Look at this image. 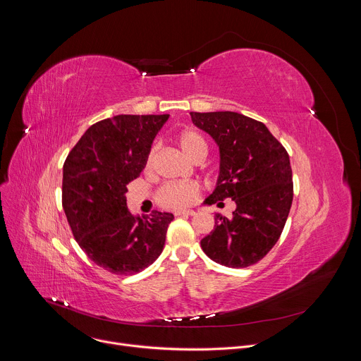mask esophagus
<instances>
[{"instance_id":"esophagus-1","label":"esophagus","mask_w":361,"mask_h":361,"mask_svg":"<svg viewBox=\"0 0 361 361\" xmlns=\"http://www.w3.org/2000/svg\"><path fill=\"white\" fill-rule=\"evenodd\" d=\"M195 212L194 210H180V212H176V216H194Z\"/></svg>"}]
</instances>
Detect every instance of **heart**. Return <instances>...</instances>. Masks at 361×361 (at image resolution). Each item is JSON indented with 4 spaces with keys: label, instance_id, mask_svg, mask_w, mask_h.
<instances>
[{
    "label": "heart",
    "instance_id": "b5f03b06",
    "mask_svg": "<svg viewBox=\"0 0 361 361\" xmlns=\"http://www.w3.org/2000/svg\"><path fill=\"white\" fill-rule=\"evenodd\" d=\"M174 140L184 156L194 163L201 161L205 157V154H207V144H205L202 137L195 131H191V130L180 131ZM151 157H152V152L148 156V160H147L148 164L151 161ZM198 192H200V188L192 181L170 183L161 187L159 192V201L167 209L183 210L195 201V198L198 197Z\"/></svg>",
    "mask_w": 361,
    "mask_h": 361
}]
</instances>
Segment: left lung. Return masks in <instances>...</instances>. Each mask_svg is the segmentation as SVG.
<instances>
[{
    "label": "left lung",
    "mask_w": 361,
    "mask_h": 361,
    "mask_svg": "<svg viewBox=\"0 0 361 361\" xmlns=\"http://www.w3.org/2000/svg\"><path fill=\"white\" fill-rule=\"evenodd\" d=\"M192 124L219 147L220 171L209 205L235 202L233 217L217 213L201 248L219 264L248 267L273 248L293 202V173L286 148L257 120L234 111L190 113Z\"/></svg>",
    "instance_id": "1"
}]
</instances>
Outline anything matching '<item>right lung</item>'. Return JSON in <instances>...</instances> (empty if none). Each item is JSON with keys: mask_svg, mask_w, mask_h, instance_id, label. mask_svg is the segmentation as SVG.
<instances>
[{"mask_svg": "<svg viewBox=\"0 0 361 361\" xmlns=\"http://www.w3.org/2000/svg\"><path fill=\"white\" fill-rule=\"evenodd\" d=\"M163 116L121 114L92 124L63 167V209L78 245L99 267L135 274L159 259L171 213L141 220L127 209V184L144 170Z\"/></svg>", "mask_w": 361, "mask_h": 361, "instance_id": "obj_1", "label": "right lung"}]
</instances>
